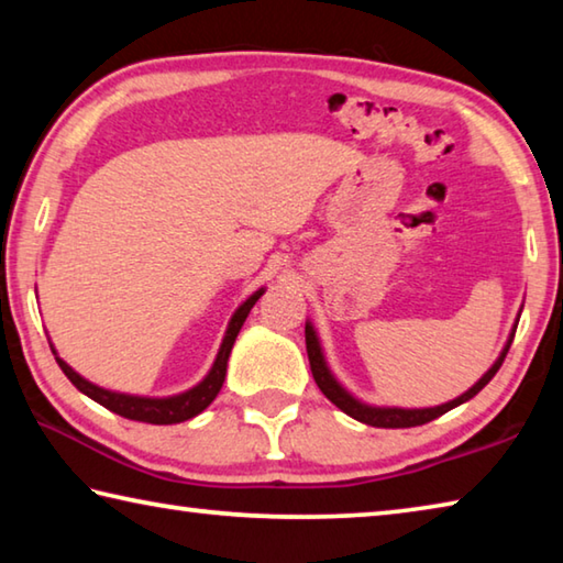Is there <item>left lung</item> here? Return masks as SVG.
Here are the masks:
<instances>
[{"instance_id":"obj_1","label":"left lung","mask_w":563,"mask_h":563,"mask_svg":"<svg viewBox=\"0 0 563 563\" xmlns=\"http://www.w3.org/2000/svg\"><path fill=\"white\" fill-rule=\"evenodd\" d=\"M519 322V320H517ZM517 322H514V330L507 340V345H504L501 355L497 357V362L487 369V373L482 375V379L476 385H472L466 389L464 395H460L452 402H444V405H437V407H424V409H402V407H373V405H365L360 402V399L352 397L345 387H342L335 375L330 373L325 355H322V347H320V340H318V332L316 328L310 325V322H305V347H308V360H310V369H312V377H316V383L320 387V393L325 395L332 405L340 407L342 412L350 415L352 419H357L362 424H369V427H385V430H402V427H417V424H427L432 422V419L442 417L444 412H450V409L464 405L466 399H472L476 393H482L484 387L489 385V379L497 375V369L501 367L504 357H507V352L511 347V340H514V332H517Z\"/></svg>"}]
</instances>
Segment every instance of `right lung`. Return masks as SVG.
I'll list each match as a JSON object with an SVG mask.
<instances>
[{"label": "right lung", "instance_id": "obj_1", "mask_svg": "<svg viewBox=\"0 0 563 563\" xmlns=\"http://www.w3.org/2000/svg\"><path fill=\"white\" fill-rule=\"evenodd\" d=\"M265 292V288L255 290L251 298H247L241 308L233 312L231 322H228V330L223 335L221 342V350H218L216 362L211 367V373H208L201 383L196 387L186 389V393L180 395H170V397H139V395H123V393H113V389H103L99 385L89 383V379H84L79 373H74V369L66 365V362L56 355V350L52 345V352L56 362H59L62 373L71 379V385L84 393L87 397H91L93 402H99L101 407L111 409V412H117L126 419H133V422H148V424H178V422H186V419L201 415L203 409L213 402L216 395L221 393L223 387V379H225V367H228V357H231V350H233V342L238 338V332H241L243 322L247 318V312L255 302H258L261 295Z\"/></svg>", "mask_w": 563, "mask_h": 563}]
</instances>
